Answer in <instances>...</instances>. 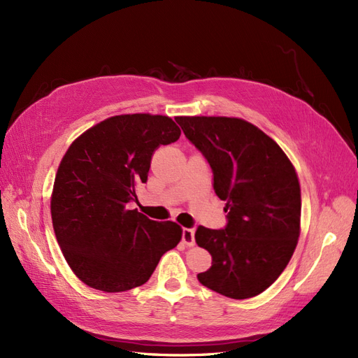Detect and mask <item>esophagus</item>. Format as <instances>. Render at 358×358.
Returning a JSON list of instances; mask_svg holds the SVG:
<instances>
[{"label": "esophagus", "mask_w": 358, "mask_h": 358, "mask_svg": "<svg viewBox=\"0 0 358 358\" xmlns=\"http://www.w3.org/2000/svg\"><path fill=\"white\" fill-rule=\"evenodd\" d=\"M182 242L187 246H194L196 241H194V230L192 229H183L182 231Z\"/></svg>", "instance_id": "34e87169"}]
</instances>
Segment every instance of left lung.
Here are the masks:
<instances>
[{"instance_id": "left-lung-1", "label": "left lung", "mask_w": 358, "mask_h": 358, "mask_svg": "<svg viewBox=\"0 0 358 358\" xmlns=\"http://www.w3.org/2000/svg\"><path fill=\"white\" fill-rule=\"evenodd\" d=\"M189 142L213 171V189L225 201L224 230L200 225L196 242L212 255L197 278L220 294L243 300L272 285L294 254L301 196L294 166L280 146L241 117L178 116Z\"/></svg>"}]
</instances>
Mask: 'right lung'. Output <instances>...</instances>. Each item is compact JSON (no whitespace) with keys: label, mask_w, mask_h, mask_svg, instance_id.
<instances>
[{"label":"right lung","mask_w":358,"mask_h":358,"mask_svg":"<svg viewBox=\"0 0 358 358\" xmlns=\"http://www.w3.org/2000/svg\"><path fill=\"white\" fill-rule=\"evenodd\" d=\"M179 136L169 116L117 115L86 129L67 149L53 182L50 215L62 255L83 284L104 292L143 285L162 254L180 242L176 222L127 208L137 201L155 150Z\"/></svg>","instance_id":"1"}]
</instances>
